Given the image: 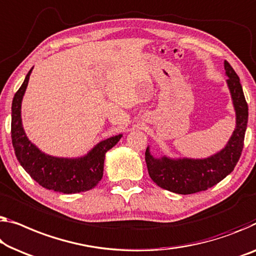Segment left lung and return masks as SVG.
I'll return each instance as SVG.
<instances>
[{"mask_svg": "<svg viewBox=\"0 0 256 256\" xmlns=\"http://www.w3.org/2000/svg\"><path fill=\"white\" fill-rule=\"evenodd\" d=\"M228 85L237 116V126L224 150L204 160L154 158L150 150L144 160L150 178L160 188L178 194H192L212 188L234 171L244 148V139L248 120V106L242 84L228 62H224Z\"/></svg>", "mask_w": 256, "mask_h": 256, "instance_id": "obj_1", "label": "left lung"}]
</instances>
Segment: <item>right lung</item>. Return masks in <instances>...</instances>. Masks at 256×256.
Returning a JSON list of instances; mask_svg holds the SVG:
<instances>
[{
  "instance_id": "add662e5",
  "label": "right lung",
  "mask_w": 256,
  "mask_h": 256,
  "mask_svg": "<svg viewBox=\"0 0 256 256\" xmlns=\"http://www.w3.org/2000/svg\"><path fill=\"white\" fill-rule=\"evenodd\" d=\"M30 72L32 68L14 94L11 106V139L17 160L26 172L44 188L64 194L92 190L104 176L106 152L120 141L122 134L101 141L80 158H54L38 150L26 136L20 117L22 95L28 87Z\"/></svg>"
}]
</instances>
